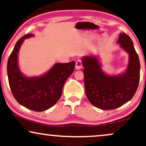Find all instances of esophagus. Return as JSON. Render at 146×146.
<instances>
[{"label": "esophagus", "instance_id": "esophagus-1", "mask_svg": "<svg viewBox=\"0 0 146 146\" xmlns=\"http://www.w3.org/2000/svg\"><path fill=\"white\" fill-rule=\"evenodd\" d=\"M75 68H76V69L77 70H79L81 69L82 68V60H77L76 61V64H75Z\"/></svg>", "mask_w": 146, "mask_h": 146}]
</instances>
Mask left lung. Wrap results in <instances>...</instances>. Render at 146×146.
Here are the masks:
<instances>
[{
	"instance_id": "obj_1",
	"label": "left lung",
	"mask_w": 146,
	"mask_h": 146,
	"mask_svg": "<svg viewBox=\"0 0 146 146\" xmlns=\"http://www.w3.org/2000/svg\"><path fill=\"white\" fill-rule=\"evenodd\" d=\"M129 54V63L124 73L106 75L97 56L82 58L86 96L90 103L102 110L119 108L130 100L137 91L140 77L139 56L128 35L121 33L117 41Z\"/></svg>"
}]
</instances>
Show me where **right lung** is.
<instances>
[{
    "label": "right lung",
    "instance_id": "obj_1",
    "mask_svg": "<svg viewBox=\"0 0 146 146\" xmlns=\"http://www.w3.org/2000/svg\"><path fill=\"white\" fill-rule=\"evenodd\" d=\"M34 36H23L17 42L7 62L9 86L18 103L34 111L51 108L62 95L66 80L74 71L75 62L56 63L46 73L40 77H26L18 66V53L25 39Z\"/></svg>",
    "mask_w": 146,
    "mask_h": 146
}]
</instances>
